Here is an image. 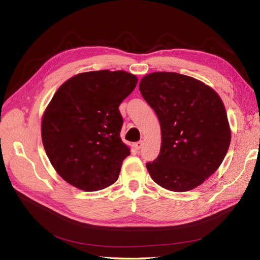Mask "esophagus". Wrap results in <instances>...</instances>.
I'll return each instance as SVG.
<instances>
[{
	"instance_id": "1",
	"label": "esophagus",
	"mask_w": 260,
	"mask_h": 260,
	"mask_svg": "<svg viewBox=\"0 0 260 260\" xmlns=\"http://www.w3.org/2000/svg\"><path fill=\"white\" fill-rule=\"evenodd\" d=\"M142 146H143V141H140V142H136L135 144H134V147H135V150H141L142 148Z\"/></svg>"
}]
</instances>
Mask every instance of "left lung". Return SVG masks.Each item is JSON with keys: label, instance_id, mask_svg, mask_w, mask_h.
I'll list each match as a JSON object with an SVG mask.
<instances>
[{"label": "left lung", "instance_id": "1", "mask_svg": "<svg viewBox=\"0 0 260 260\" xmlns=\"http://www.w3.org/2000/svg\"><path fill=\"white\" fill-rule=\"evenodd\" d=\"M140 90L161 125L159 154L146 163L151 178L174 192L202 184L220 167L230 145L221 98L192 77L167 71L142 78Z\"/></svg>", "mask_w": 260, "mask_h": 260}]
</instances>
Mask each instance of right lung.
Returning <instances> with one entry per match:
<instances>
[{"mask_svg": "<svg viewBox=\"0 0 260 260\" xmlns=\"http://www.w3.org/2000/svg\"><path fill=\"white\" fill-rule=\"evenodd\" d=\"M137 78L123 70L79 74L59 87L42 117V143L69 184L98 191L118 179L129 148L120 139L119 105Z\"/></svg>", "mask_w": 260, "mask_h": 260, "instance_id": "add662e5", "label": "right lung"}]
</instances>
